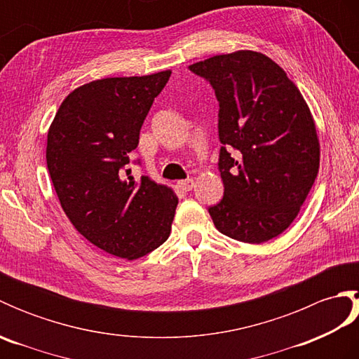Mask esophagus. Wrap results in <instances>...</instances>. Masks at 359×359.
I'll return each instance as SVG.
<instances>
[{
    "instance_id": "obj_1",
    "label": "esophagus",
    "mask_w": 359,
    "mask_h": 359,
    "mask_svg": "<svg viewBox=\"0 0 359 359\" xmlns=\"http://www.w3.org/2000/svg\"><path fill=\"white\" fill-rule=\"evenodd\" d=\"M177 187L182 189V191H191L194 187V180L193 179H187V180H179Z\"/></svg>"
}]
</instances>
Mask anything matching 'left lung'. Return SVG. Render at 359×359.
<instances>
[{"mask_svg": "<svg viewBox=\"0 0 359 359\" xmlns=\"http://www.w3.org/2000/svg\"><path fill=\"white\" fill-rule=\"evenodd\" d=\"M189 69L211 83L220 108L224 197L208 210L212 222L236 241L276 238L299 215L319 170L321 148L307 102L261 52L222 53Z\"/></svg>", "mask_w": 359, "mask_h": 359, "instance_id": "1", "label": "left lung"}]
</instances>
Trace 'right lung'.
Returning a JSON list of instances; mask_svg holds the SVG:
<instances>
[{
  "label": "right lung",
  "instance_id": "add662e5",
  "mask_svg": "<svg viewBox=\"0 0 359 359\" xmlns=\"http://www.w3.org/2000/svg\"><path fill=\"white\" fill-rule=\"evenodd\" d=\"M171 71L109 77L67 95L48 131L46 162L71 224L95 247L134 261L170 238L172 188L126 170L144 118Z\"/></svg>",
  "mask_w": 359,
  "mask_h": 359
}]
</instances>
